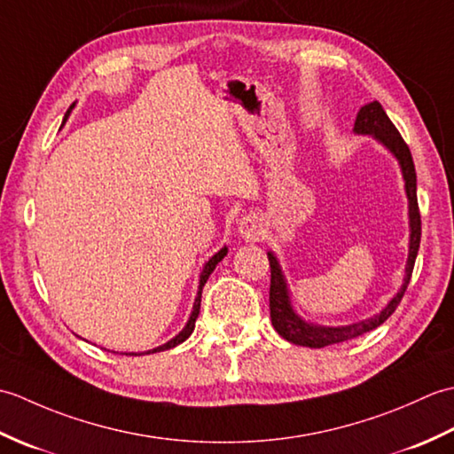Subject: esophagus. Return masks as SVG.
Returning a JSON list of instances; mask_svg holds the SVG:
<instances>
[{
  "label": "esophagus",
  "mask_w": 454,
  "mask_h": 454,
  "mask_svg": "<svg viewBox=\"0 0 454 454\" xmlns=\"http://www.w3.org/2000/svg\"><path fill=\"white\" fill-rule=\"evenodd\" d=\"M239 236L246 238V239H257L259 236H262L263 228H262V222H259L257 216H246L242 222H239Z\"/></svg>",
  "instance_id": "34e87169"
}]
</instances>
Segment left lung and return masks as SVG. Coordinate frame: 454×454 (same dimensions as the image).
Listing matches in <instances>:
<instances>
[{
    "label": "left lung",
    "instance_id": "8db88e82",
    "mask_svg": "<svg viewBox=\"0 0 454 454\" xmlns=\"http://www.w3.org/2000/svg\"><path fill=\"white\" fill-rule=\"evenodd\" d=\"M355 132L356 134H372L376 140H380L384 146H387L394 156L398 158L403 181H406V192L410 200V255H408V267H406V278H403V285L398 291V294L392 298L390 304L384 308L380 314L372 317H366L363 322L341 325V327H324L316 324L304 322L301 316L294 314L291 308V301H288L286 293V283L281 273V267L277 263V257L269 252V265H271V286H269V310H271V322L277 333L285 337L286 341L294 345H304V347H325L341 341L355 340L366 332L374 330L380 324H384L388 317L396 310L403 293L410 285V278L413 273V263H416L418 249L421 242V216H419V207H418V181H416V166H413L411 152L408 144L403 142L402 134L398 129L394 127L392 121L388 119L387 111L382 109L379 101H372L369 105L361 107L359 114H356L355 121Z\"/></svg>",
    "mask_w": 454,
    "mask_h": 454
}]
</instances>
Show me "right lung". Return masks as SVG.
Listing matches in <instances>:
<instances>
[{
  "mask_svg": "<svg viewBox=\"0 0 454 454\" xmlns=\"http://www.w3.org/2000/svg\"><path fill=\"white\" fill-rule=\"evenodd\" d=\"M70 109H72V107H70ZM67 113H70V111H67ZM67 113H66V117H67ZM226 252H228V249H226V247H222L220 252H218L215 257H210V259H208V263L205 265V269H202V273H200V283H199V294H197V298H195V306H192V314H191V317H189L187 325L183 327L181 333L173 337L171 341H168L166 345H161V347H156V349H152V351H146V355H148V353H158V351L171 349V347H176V345L183 343V341H185L187 337L192 333V330H195V322H197L199 310H200V294H202V286H205V283H207V278L210 277V273L215 271V267L222 262V259H224ZM127 355H129V353H127ZM130 355H137V353H130ZM140 355H142V353H140Z\"/></svg>",
  "mask_w": 454,
  "mask_h": 454,
  "instance_id": "1",
  "label": "right lung"
}]
</instances>
